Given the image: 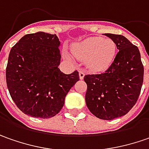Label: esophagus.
<instances>
[{"label": "esophagus", "mask_w": 149, "mask_h": 149, "mask_svg": "<svg viewBox=\"0 0 149 149\" xmlns=\"http://www.w3.org/2000/svg\"><path fill=\"white\" fill-rule=\"evenodd\" d=\"M79 77L80 79L82 80L85 77V71L84 70H79Z\"/></svg>", "instance_id": "34e87169"}]
</instances>
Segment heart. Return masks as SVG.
Here are the masks:
<instances>
[{
  "instance_id": "obj_1",
  "label": "heart",
  "mask_w": 149,
  "mask_h": 149,
  "mask_svg": "<svg viewBox=\"0 0 149 149\" xmlns=\"http://www.w3.org/2000/svg\"><path fill=\"white\" fill-rule=\"evenodd\" d=\"M72 52L76 58L86 61L87 66L93 71L106 69L113 62L116 53V43L110 39L91 37L72 45ZM65 58L72 60L68 51L63 52Z\"/></svg>"
}]
</instances>
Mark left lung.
<instances>
[{
    "mask_svg": "<svg viewBox=\"0 0 149 149\" xmlns=\"http://www.w3.org/2000/svg\"><path fill=\"white\" fill-rule=\"evenodd\" d=\"M119 49L108 69L84 77L86 103L97 118L111 120L126 115L135 105L143 81V66L138 47L120 34L105 33Z\"/></svg>",
    "mask_w": 149,
    "mask_h": 149,
    "instance_id": "left-lung-1",
    "label": "left lung"
}]
</instances>
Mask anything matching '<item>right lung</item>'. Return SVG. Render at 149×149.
Here are the masks:
<instances>
[{
	"label": "right lung",
	"instance_id": "obj_1",
	"mask_svg": "<svg viewBox=\"0 0 149 149\" xmlns=\"http://www.w3.org/2000/svg\"><path fill=\"white\" fill-rule=\"evenodd\" d=\"M60 41L56 34L24 35L10 52L6 77L10 95L19 110L34 118L55 116L79 73L64 74L58 68Z\"/></svg>",
	"mask_w": 149,
	"mask_h": 149
}]
</instances>
